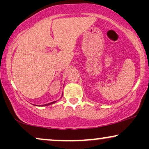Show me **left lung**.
<instances>
[{"mask_svg": "<svg viewBox=\"0 0 149 149\" xmlns=\"http://www.w3.org/2000/svg\"><path fill=\"white\" fill-rule=\"evenodd\" d=\"M56 102H51V103H49V104H45V105H43V106H48V105H50V104H54Z\"/></svg>", "mask_w": 149, "mask_h": 149, "instance_id": "obj_1", "label": "left lung"}]
</instances>
